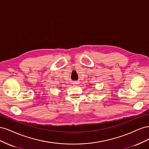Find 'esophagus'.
<instances>
[{"mask_svg":"<svg viewBox=\"0 0 149 149\" xmlns=\"http://www.w3.org/2000/svg\"><path fill=\"white\" fill-rule=\"evenodd\" d=\"M76 83H74V84H76Z\"/></svg>","mask_w":149,"mask_h":149,"instance_id":"34e87169","label":"esophagus"}]
</instances>
